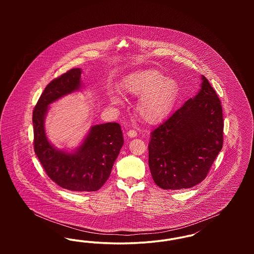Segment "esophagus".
<instances>
[{"label":"esophagus","instance_id":"34e87169","mask_svg":"<svg viewBox=\"0 0 254 254\" xmlns=\"http://www.w3.org/2000/svg\"><path fill=\"white\" fill-rule=\"evenodd\" d=\"M127 136L130 137V138H134V137L137 136V131H136V130H133V129H129V130L127 131Z\"/></svg>","mask_w":254,"mask_h":254}]
</instances>
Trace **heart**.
I'll return each mask as SVG.
<instances>
[{"mask_svg": "<svg viewBox=\"0 0 254 254\" xmlns=\"http://www.w3.org/2000/svg\"><path fill=\"white\" fill-rule=\"evenodd\" d=\"M127 93L141 96L136 104V113L142 121L154 124L164 119L173 108L179 91L175 79L166 77L156 69H143L131 73L123 82ZM112 104L120 103V96L109 93Z\"/></svg>", "mask_w": 254, "mask_h": 254, "instance_id": "obj_1", "label": "heart"}]
</instances>
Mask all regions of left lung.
Masks as SVG:
<instances>
[{"label":"left lung","instance_id":"8db88e82","mask_svg":"<svg viewBox=\"0 0 254 254\" xmlns=\"http://www.w3.org/2000/svg\"><path fill=\"white\" fill-rule=\"evenodd\" d=\"M200 90L151 131L148 166L164 190L190 189L205 179L223 147V110L202 75Z\"/></svg>","mask_w":254,"mask_h":254}]
</instances>
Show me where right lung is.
<instances>
[{
	"instance_id": "obj_1",
	"label": "right lung",
	"mask_w": 254,
	"mask_h": 254,
	"mask_svg": "<svg viewBox=\"0 0 254 254\" xmlns=\"http://www.w3.org/2000/svg\"><path fill=\"white\" fill-rule=\"evenodd\" d=\"M81 68H72L51 81L33 110L34 150L49 178L72 191H96L109 179L124 138L117 123L90 127L83 143L68 152L52 145L47 137L45 119L49 105L82 88Z\"/></svg>"
}]
</instances>
